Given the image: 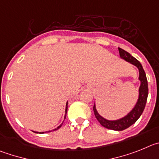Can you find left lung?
I'll list each match as a JSON object with an SVG mask.
<instances>
[{
    "label": "left lung",
    "mask_w": 159,
    "mask_h": 159,
    "mask_svg": "<svg viewBox=\"0 0 159 159\" xmlns=\"http://www.w3.org/2000/svg\"><path fill=\"white\" fill-rule=\"evenodd\" d=\"M118 50L119 53H120V56L121 58H124L126 61H128V62H131L133 65H135V66L138 67L139 70V78L141 81V85H140L139 87V96L138 102H137L135 107L133 108L132 111L130 113H128L124 118L115 121L107 120L103 117H101L96 110L95 104L93 105V109L94 115H95L96 118L103 127H104L105 128H108V129L114 130V131H123L126 128H129L130 126L132 125L133 124H135L137 120L140 117V116L142 115L143 111L145 108L147 96H148V84H147V79L145 71H144L141 63L139 62L136 58L131 56V54H129L124 50L121 49L120 48H118Z\"/></svg>",
    "instance_id": "obj_1"
}]
</instances>
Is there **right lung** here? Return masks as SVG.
I'll use <instances>...</instances> for the list:
<instances>
[{
    "instance_id": "obj_1",
    "label": "right lung",
    "mask_w": 159,
    "mask_h": 159,
    "mask_svg": "<svg viewBox=\"0 0 159 159\" xmlns=\"http://www.w3.org/2000/svg\"><path fill=\"white\" fill-rule=\"evenodd\" d=\"M66 112H67V104H66V115H65V117H64V118H65V119H66ZM62 124H63V123H62ZM62 124H61V125H60V126H58V128H55V129L53 130V131H55V130L59 129V128H61V126L62 125ZM35 133H38V132H35Z\"/></svg>"
}]
</instances>
